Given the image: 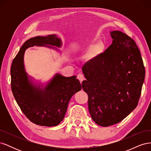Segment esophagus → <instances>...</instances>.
I'll use <instances>...</instances> for the list:
<instances>
[{
	"instance_id": "1",
	"label": "esophagus",
	"mask_w": 151,
	"mask_h": 151,
	"mask_svg": "<svg viewBox=\"0 0 151 151\" xmlns=\"http://www.w3.org/2000/svg\"><path fill=\"white\" fill-rule=\"evenodd\" d=\"M77 79L79 80V81L81 82V83L82 82H83L84 80V76L83 74H79L78 75H77Z\"/></svg>"
}]
</instances>
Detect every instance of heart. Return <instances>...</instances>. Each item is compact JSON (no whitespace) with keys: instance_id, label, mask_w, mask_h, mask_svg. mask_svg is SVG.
<instances>
[{"instance_id":"b5f03b06","label":"heart","mask_w":151,"mask_h":151,"mask_svg":"<svg viewBox=\"0 0 151 151\" xmlns=\"http://www.w3.org/2000/svg\"><path fill=\"white\" fill-rule=\"evenodd\" d=\"M100 48V45H98V46L96 47V50H99Z\"/></svg>"}]
</instances>
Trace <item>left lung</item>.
Wrapping results in <instances>:
<instances>
[{"label": "left lung", "mask_w": 151, "mask_h": 151, "mask_svg": "<svg viewBox=\"0 0 151 151\" xmlns=\"http://www.w3.org/2000/svg\"><path fill=\"white\" fill-rule=\"evenodd\" d=\"M104 53L86 62L82 86L88 95L92 119L102 127L119 123L137 106L145 67L134 40L119 31Z\"/></svg>", "instance_id": "1"}]
</instances>
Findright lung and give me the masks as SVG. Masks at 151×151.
<instances>
[{"label": "right lung", "instance_id": "1", "mask_svg": "<svg viewBox=\"0 0 151 151\" xmlns=\"http://www.w3.org/2000/svg\"><path fill=\"white\" fill-rule=\"evenodd\" d=\"M35 45L60 47L61 41L55 35L36 36L26 41L12 63V91L21 111L31 122L41 126H56L64 118L70 98L82 86L76 76L65 77L58 74L43 91L31 85L24 70L23 58L25 50Z\"/></svg>", "mask_w": 151, "mask_h": 151}]
</instances>
